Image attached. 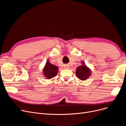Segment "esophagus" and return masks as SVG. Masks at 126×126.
<instances>
[{
  "instance_id": "34e87169",
  "label": "esophagus",
  "mask_w": 126,
  "mask_h": 126,
  "mask_svg": "<svg viewBox=\"0 0 126 126\" xmlns=\"http://www.w3.org/2000/svg\"><path fill=\"white\" fill-rule=\"evenodd\" d=\"M66 69H68V68H69L68 67H66Z\"/></svg>"
}]
</instances>
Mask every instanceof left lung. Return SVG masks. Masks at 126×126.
<instances>
[{
	"label": "left lung",
	"mask_w": 126,
	"mask_h": 126,
	"mask_svg": "<svg viewBox=\"0 0 126 126\" xmlns=\"http://www.w3.org/2000/svg\"><path fill=\"white\" fill-rule=\"evenodd\" d=\"M76 75L79 79L85 80L88 78L91 75V71L83 63L82 65L79 66L77 68Z\"/></svg>",
	"instance_id": "1"
}]
</instances>
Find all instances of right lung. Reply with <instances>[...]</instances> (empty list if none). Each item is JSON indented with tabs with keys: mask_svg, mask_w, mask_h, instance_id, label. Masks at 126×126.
I'll return each instance as SVG.
<instances>
[{
	"mask_svg": "<svg viewBox=\"0 0 126 126\" xmlns=\"http://www.w3.org/2000/svg\"><path fill=\"white\" fill-rule=\"evenodd\" d=\"M58 67L55 65L51 64L49 61H47L45 66L44 68V75L48 79H50L54 77L58 74Z\"/></svg>",
	"mask_w": 126,
	"mask_h": 126,
	"instance_id": "1",
	"label": "right lung"
}]
</instances>
